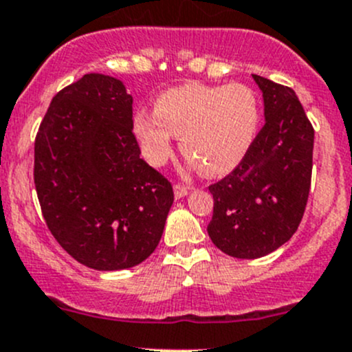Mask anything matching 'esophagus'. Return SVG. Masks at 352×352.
<instances>
[{
  "label": "esophagus",
  "mask_w": 352,
  "mask_h": 352,
  "mask_svg": "<svg viewBox=\"0 0 352 352\" xmlns=\"http://www.w3.org/2000/svg\"><path fill=\"white\" fill-rule=\"evenodd\" d=\"M173 194H175V199H182L189 194V189L186 186H180V184H175L173 186Z\"/></svg>",
  "instance_id": "34e87169"
}]
</instances>
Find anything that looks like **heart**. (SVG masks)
Returning a JSON list of instances; mask_svg holds the SVG:
<instances>
[{
	"label": "heart",
	"instance_id": "b5f03b06",
	"mask_svg": "<svg viewBox=\"0 0 352 352\" xmlns=\"http://www.w3.org/2000/svg\"><path fill=\"white\" fill-rule=\"evenodd\" d=\"M258 105L245 85L208 87L189 83L163 91L155 112H138L133 131L148 163L160 166L172 156L173 138L182 153L206 175L235 168L254 141Z\"/></svg>",
	"mask_w": 352,
	"mask_h": 352
}]
</instances>
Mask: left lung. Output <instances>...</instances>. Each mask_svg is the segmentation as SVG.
I'll return each mask as SVG.
<instances>
[{"label": "left lung", "instance_id": "obj_1", "mask_svg": "<svg viewBox=\"0 0 352 352\" xmlns=\"http://www.w3.org/2000/svg\"><path fill=\"white\" fill-rule=\"evenodd\" d=\"M252 78L262 91L265 124L240 165L209 187V239L236 258L264 257L293 236L308 201L314 158V127L296 94Z\"/></svg>", "mask_w": 352, "mask_h": 352}]
</instances>
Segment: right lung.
I'll return each mask as SVG.
<instances>
[{
    "mask_svg": "<svg viewBox=\"0 0 352 352\" xmlns=\"http://www.w3.org/2000/svg\"><path fill=\"white\" fill-rule=\"evenodd\" d=\"M140 153L120 80L85 74L52 98L35 138V189L49 230L80 264L122 271L158 247L173 190Z\"/></svg>",
    "mask_w": 352,
    "mask_h": 352,
    "instance_id": "1",
    "label": "right lung"
}]
</instances>
